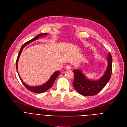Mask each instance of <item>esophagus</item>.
<instances>
[{"label": "esophagus", "mask_w": 127, "mask_h": 127, "mask_svg": "<svg viewBox=\"0 0 127 127\" xmlns=\"http://www.w3.org/2000/svg\"><path fill=\"white\" fill-rule=\"evenodd\" d=\"M66 69H68V70L71 69V66L69 65H67V66H66Z\"/></svg>", "instance_id": "obj_1"}]
</instances>
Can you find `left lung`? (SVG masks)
<instances>
[{
    "mask_svg": "<svg viewBox=\"0 0 127 127\" xmlns=\"http://www.w3.org/2000/svg\"><path fill=\"white\" fill-rule=\"evenodd\" d=\"M107 67L104 75L98 80H90L86 78L81 70L74 69L73 86L76 90L84 96H93L101 91L110 79L112 73V56L110 53L107 56Z\"/></svg>",
    "mask_w": 127,
    "mask_h": 127,
    "instance_id": "8db88e82",
    "label": "left lung"
}]
</instances>
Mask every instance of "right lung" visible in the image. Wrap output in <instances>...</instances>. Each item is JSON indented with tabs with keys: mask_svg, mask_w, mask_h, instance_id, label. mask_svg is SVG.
Segmentation results:
<instances>
[{
	"mask_svg": "<svg viewBox=\"0 0 127 127\" xmlns=\"http://www.w3.org/2000/svg\"><path fill=\"white\" fill-rule=\"evenodd\" d=\"M47 33H42V34H40L39 35H38L37 36H36L35 38H34L33 39L28 41V42H26V43L25 44H24L23 45V46H22L20 51H19V54H18V58H17V61H16V67H17V72H18V61H19V58H20V56L22 52V50L23 49V48H24V47L27 45L28 44H29L30 43H31V42L32 41H34L36 40H37L38 38H40V37H43L44 36H46L47 35ZM18 75L19 76V78L21 81V82H22V83L23 84V85L26 87V88L29 90V91H31V92H34V93H43V92H44L45 91H46L47 90H48L51 87V86L53 85V84L55 80V79L58 78V76L60 75V72L59 71H56V72H55L52 75V76H51L50 78L49 79V80L46 82L45 83V84H43V85H40V86H34V87H33V86H28V85H27L26 84H25L23 81L22 80V79H21V78L20 77V76L19 75V73L18 72Z\"/></svg>",
	"mask_w": 127,
	"mask_h": 127,
	"instance_id": "right-lung-1",
	"label": "right lung"
}]
</instances>
